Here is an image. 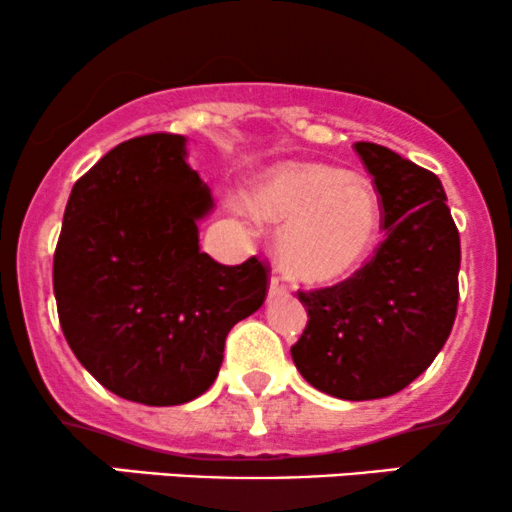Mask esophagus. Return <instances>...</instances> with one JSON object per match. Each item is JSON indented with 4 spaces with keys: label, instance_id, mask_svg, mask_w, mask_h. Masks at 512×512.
Instances as JSON below:
<instances>
[{
    "label": "esophagus",
    "instance_id": "esophagus-1",
    "mask_svg": "<svg viewBox=\"0 0 512 512\" xmlns=\"http://www.w3.org/2000/svg\"><path fill=\"white\" fill-rule=\"evenodd\" d=\"M289 293V286L284 284V279H279V276H272L269 279V298H281Z\"/></svg>",
    "mask_w": 512,
    "mask_h": 512
}]
</instances>
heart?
Listing matches in <instances>:
<instances>
[{"label":"heart","mask_w":512,"mask_h":512,"mask_svg":"<svg viewBox=\"0 0 512 512\" xmlns=\"http://www.w3.org/2000/svg\"><path fill=\"white\" fill-rule=\"evenodd\" d=\"M250 214L284 221L274 250L291 279L330 286L358 272L378 243L383 204L368 180L317 161L269 168L245 197Z\"/></svg>","instance_id":"obj_1"}]
</instances>
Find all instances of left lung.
<instances>
[{"label":"left lung","mask_w":512,"mask_h":512,"mask_svg":"<svg viewBox=\"0 0 512 512\" xmlns=\"http://www.w3.org/2000/svg\"><path fill=\"white\" fill-rule=\"evenodd\" d=\"M354 149L383 199L387 236L351 279L298 293L308 325L291 356L315 390L366 402L404 390L448 342L460 233L438 175L385 146Z\"/></svg>","instance_id":"1"}]
</instances>
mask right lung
Wrapping results in <instances>:
<instances>
[{"label":"right lung","mask_w":512,"mask_h":512,"mask_svg":"<svg viewBox=\"0 0 512 512\" xmlns=\"http://www.w3.org/2000/svg\"><path fill=\"white\" fill-rule=\"evenodd\" d=\"M211 211L182 134L117 144L72 187L52 269L57 313L81 366L117 397L173 407L204 395L231 327L264 303L257 257L226 267L199 250Z\"/></svg>","instance_id":"add662e5"}]
</instances>
